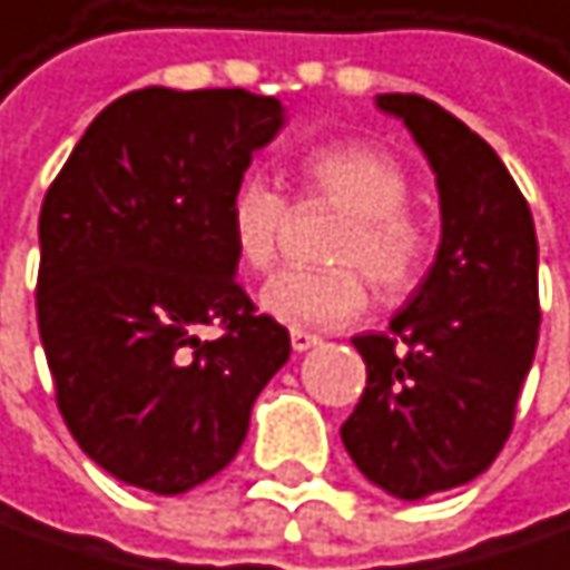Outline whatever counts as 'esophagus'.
Returning <instances> with one entry per match:
<instances>
[{"mask_svg": "<svg viewBox=\"0 0 570 570\" xmlns=\"http://www.w3.org/2000/svg\"><path fill=\"white\" fill-rule=\"evenodd\" d=\"M318 344H321L318 334L302 331V327H292V347H295L298 354H305V351H312V347H318Z\"/></svg>", "mask_w": 570, "mask_h": 570, "instance_id": "esophagus-1", "label": "esophagus"}]
</instances>
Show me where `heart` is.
Segmentation results:
<instances>
[{
	"instance_id": "heart-1",
	"label": "heart",
	"mask_w": 570,
	"mask_h": 570,
	"mask_svg": "<svg viewBox=\"0 0 570 570\" xmlns=\"http://www.w3.org/2000/svg\"><path fill=\"white\" fill-rule=\"evenodd\" d=\"M298 179L308 199H324L347 216L324 249L327 268H285L265 282L258 302L268 318L341 327L367 308V282L387 302L416 285L430 236L406 206L410 177L393 154L357 140L324 144L298 160ZM285 223L288 203L268 179L246 177L236 186L229 239L246 268L265 272L275 262Z\"/></svg>"
}]
</instances>
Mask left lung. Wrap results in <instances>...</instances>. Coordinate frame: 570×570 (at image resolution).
<instances>
[{"label":"left lung","mask_w":570,"mask_h":570,"mask_svg":"<svg viewBox=\"0 0 570 570\" xmlns=\"http://www.w3.org/2000/svg\"><path fill=\"white\" fill-rule=\"evenodd\" d=\"M430 160L440 249L391 318L351 337L367 364L361 403L341 426L354 465L393 499L465 485L505 446L538 347L532 209L499 154L420 95H377Z\"/></svg>","instance_id":"left-lung-1"}]
</instances>
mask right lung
<instances>
[{"label":"right lung","instance_id":"1","mask_svg":"<svg viewBox=\"0 0 570 570\" xmlns=\"http://www.w3.org/2000/svg\"><path fill=\"white\" fill-rule=\"evenodd\" d=\"M282 124V101L243 88L130 91L45 193L36 305L58 410L127 485L179 495L226 469L292 354L229 239V199Z\"/></svg>","mask_w":570,"mask_h":570}]
</instances>
